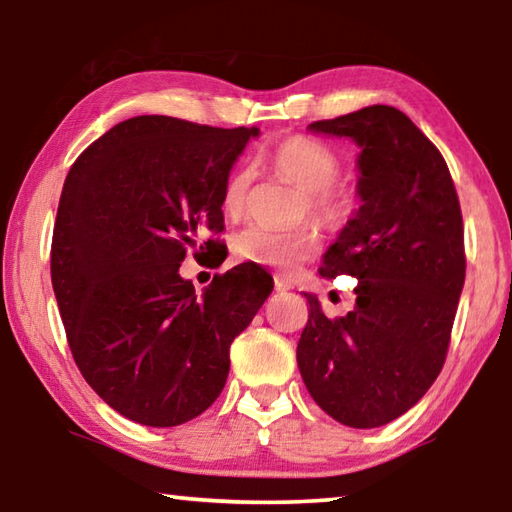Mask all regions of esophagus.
Returning <instances> with one entry per match:
<instances>
[{
  "label": "esophagus",
  "mask_w": 512,
  "mask_h": 512,
  "mask_svg": "<svg viewBox=\"0 0 512 512\" xmlns=\"http://www.w3.org/2000/svg\"><path fill=\"white\" fill-rule=\"evenodd\" d=\"M273 284H275V291H291L293 289V282L284 275H273Z\"/></svg>",
  "instance_id": "1"
}]
</instances>
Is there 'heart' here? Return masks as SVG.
I'll return each mask as SVG.
<instances>
[{
	"label": "heart",
	"mask_w": 512,
	"mask_h": 512,
	"mask_svg": "<svg viewBox=\"0 0 512 512\" xmlns=\"http://www.w3.org/2000/svg\"><path fill=\"white\" fill-rule=\"evenodd\" d=\"M277 176L289 180L302 189V216L311 214L325 228L341 230L348 225L359 210L357 189L341 183V158L332 146L314 140V137L293 135L280 142L268 155ZM250 187H253V171L237 169L223 187V212L239 216L246 210ZM320 232L316 225H300L296 230L280 232L250 223L232 237V255L239 262L280 268V271H296L300 264L309 262L320 253Z\"/></svg>",
	"instance_id": "b5f03b06"
}]
</instances>
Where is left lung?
I'll list each match as a JSON object with an SVG mask.
<instances>
[{
  "label": "left lung",
  "mask_w": 512,
  "mask_h": 512,
  "mask_svg": "<svg viewBox=\"0 0 512 512\" xmlns=\"http://www.w3.org/2000/svg\"><path fill=\"white\" fill-rule=\"evenodd\" d=\"M361 146L363 205L323 257V277H357V307L327 318L307 296L298 368L327 415L388 424L443 370L465 282L461 203L440 151L402 110L368 106L309 124Z\"/></svg>",
  "instance_id": "obj_1"
}]
</instances>
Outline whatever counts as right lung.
Instances as JSON below:
<instances>
[{
    "mask_svg": "<svg viewBox=\"0 0 512 512\" xmlns=\"http://www.w3.org/2000/svg\"><path fill=\"white\" fill-rule=\"evenodd\" d=\"M253 135L142 115L67 173L51 284L81 375L128 420L176 427L201 415L228 379L230 343L273 291L255 264L214 275L203 296L178 275L189 248L221 253L223 187Z\"/></svg>",
    "mask_w": 512,
    "mask_h": 512,
    "instance_id": "1",
    "label": "right lung"
}]
</instances>
